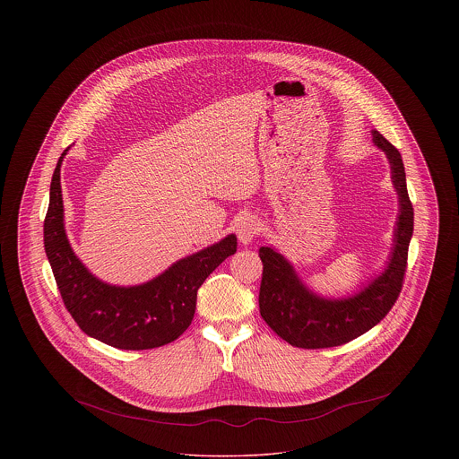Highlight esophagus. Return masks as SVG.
I'll return each mask as SVG.
<instances>
[{
	"instance_id": "1",
	"label": "esophagus",
	"mask_w": 459,
	"mask_h": 459,
	"mask_svg": "<svg viewBox=\"0 0 459 459\" xmlns=\"http://www.w3.org/2000/svg\"><path fill=\"white\" fill-rule=\"evenodd\" d=\"M258 230H260V223L253 215L242 217L238 223V238L244 246L253 242V239L258 236Z\"/></svg>"
}]
</instances>
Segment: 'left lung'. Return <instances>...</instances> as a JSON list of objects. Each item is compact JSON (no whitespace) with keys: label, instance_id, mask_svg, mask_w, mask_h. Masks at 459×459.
Listing matches in <instances>:
<instances>
[{"label":"left lung","instance_id":"8db88e82","mask_svg":"<svg viewBox=\"0 0 459 459\" xmlns=\"http://www.w3.org/2000/svg\"><path fill=\"white\" fill-rule=\"evenodd\" d=\"M373 144L391 165V178L399 201L393 247L384 270L344 298L313 292L298 275L294 264L272 246L260 247L263 262L260 313L279 337L290 346L318 350L346 344L375 327L393 307L406 272L408 247L413 236V206L406 189L401 153L378 131Z\"/></svg>","mask_w":459,"mask_h":459}]
</instances>
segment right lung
<instances>
[{
    "mask_svg": "<svg viewBox=\"0 0 459 459\" xmlns=\"http://www.w3.org/2000/svg\"><path fill=\"white\" fill-rule=\"evenodd\" d=\"M68 150L53 172L44 219V249L66 309L89 337L118 350H153L172 342L195 318L197 289L238 251L236 234L180 258L148 282H103L79 260L66 238L60 169Z\"/></svg>",
    "mask_w": 459,
    "mask_h": 459,
    "instance_id": "obj_1",
    "label": "right lung"
}]
</instances>
